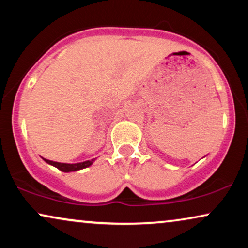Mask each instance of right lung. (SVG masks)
<instances>
[{"instance_id":"obj_1","label":"right lung","mask_w":248,"mask_h":248,"mask_svg":"<svg viewBox=\"0 0 248 248\" xmlns=\"http://www.w3.org/2000/svg\"><path fill=\"white\" fill-rule=\"evenodd\" d=\"M47 164L54 166L60 170H62L64 172H70V171H76V170H80V169L87 168L89 166L93 165V162L94 161V159H91V160H87L83 162H78V164H63V162H56V161H52L48 160V159H44Z\"/></svg>"}]
</instances>
